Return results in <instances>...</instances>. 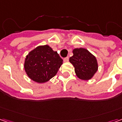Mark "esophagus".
Segmentation results:
<instances>
[{"label":"esophagus","mask_w":122,"mask_h":122,"mask_svg":"<svg viewBox=\"0 0 122 122\" xmlns=\"http://www.w3.org/2000/svg\"><path fill=\"white\" fill-rule=\"evenodd\" d=\"M69 57H65V58L63 59V61H65V62H67V61H69Z\"/></svg>","instance_id":"obj_1"}]
</instances>
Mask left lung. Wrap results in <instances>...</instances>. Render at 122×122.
Returning a JSON list of instances; mask_svg holds the SVG:
<instances>
[{"label":"left lung","mask_w":122,"mask_h":122,"mask_svg":"<svg viewBox=\"0 0 122 122\" xmlns=\"http://www.w3.org/2000/svg\"><path fill=\"white\" fill-rule=\"evenodd\" d=\"M73 54L69 61L74 66L77 76L85 80L91 79L98 69L95 57L84 48L74 49Z\"/></svg>","instance_id":"left-lung-1"}]
</instances>
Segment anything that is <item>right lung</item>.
Instances as JSON below:
<instances>
[{
    "label": "right lung",
    "instance_id": "1",
    "mask_svg": "<svg viewBox=\"0 0 122 122\" xmlns=\"http://www.w3.org/2000/svg\"><path fill=\"white\" fill-rule=\"evenodd\" d=\"M63 64L57 51L48 45L36 48L29 53L25 61V70L28 76L35 82L44 83L53 78Z\"/></svg>",
    "mask_w": 122,
    "mask_h": 122
}]
</instances>
